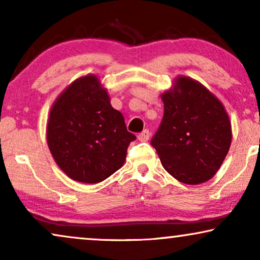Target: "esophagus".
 <instances>
[{
  "label": "esophagus",
  "mask_w": 260,
  "mask_h": 260,
  "mask_svg": "<svg viewBox=\"0 0 260 260\" xmlns=\"http://www.w3.org/2000/svg\"><path fill=\"white\" fill-rule=\"evenodd\" d=\"M149 137H150V131L148 129H144L140 135H138V140L140 141H148Z\"/></svg>",
  "instance_id": "1"
}]
</instances>
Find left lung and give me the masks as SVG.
Instances as JSON below:
<instances>
[{
	"label": "left lung",
	"mask_w": 260,
	"mask_h": 260,
	"mask_svg": "<svg viewBox=\"0 0 260 260\" xmlns=\"http://www.w3.org/2000/svg\"><path fill=\"white\" fill-rule=\"evenodd\" d=\"M162 101L163 118L150 142L162 166L187 184L212 179L232 141L230 118L222 104L207 88L187 77L177 78Z\"/></svg>",
	"instance_id": "8db88e82"
}]
</instances>
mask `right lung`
<instances>
[{
    "label": "right lung",
    "instance_id": "right-lung-1",
    "mask_svg": "<svg viewBox=\"0 0 260 260\" xmlns=\"http://www.w3.org/2000/svg\"><path fill=\"white\" fill-rule=\"evenodd\" d=\"M134 140L95 76L70 85L49 113V150L60 169L79 182L97 183L111 176L123 166Z\"/></svg>",
    "mask_w": 260,
    "mask_h": 260
}]
</instances>
